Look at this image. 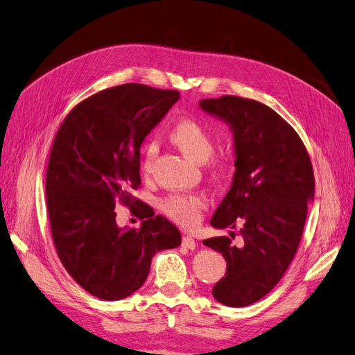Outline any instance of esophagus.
I'll return each mask as SVG.
<instances>
[{
    "mask_svg": "<svg viewBox=\"0 0 355 355\" xmlns=\"http://www.w3.org/2000/svg\"><path fill=\"white\" fill-rule=\"evenodd\" d=\"M182 244H184V247H187V249H191V250H194L197 247L196 240L192 239L191 235H184V237H182Z\"/></svg>",
    "mask_w": 355,
    "mask_h": 355,
    "instance_id": "34e87169",
    "label": "esophagus"
}]
</instances>
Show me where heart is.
Returning a JSON list of instances; mask_svg holds the SVG:
<instances>
[{"label": "heart", "mask_w": 355, "mask_h": 355, "mask_svg": "<svg viewBox=\"0 0 355 355\" xmlns=\"http://www.w3.org/2000/svg\"><path fill=\"white\" fill-rule=\"evenodd\" d=\"M168 141L187 158L196 163H206V173L213 182H222L230 175L231 163L228 158L213 155L214 139L206 127L196 120H180L168 130ZM155 148L148 146L142 158V173L145 178L153 175ZM207 207V198L201 192L189 194H170L161 200L159 209L171 220L191 228L201 219L202 210Z\"/></svg>", "instance_id": "b5f03b06"}]
</instances>
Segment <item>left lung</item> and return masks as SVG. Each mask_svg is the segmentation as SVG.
Segmentation results:
<instances>
[{
  "mask_svg": "<svg viewBox=\"0 0 355 355\" xmlns=\"http://www.w3.org/2000/svg\"><path fill=\"white\" fill-rule=\"evenodd\" d=\"M200 106L231 125L235 146L232 187L210 223L240 225L243 239L240 247L232 244L235 232L202 241L227 261L211 293L227 306H247L270 293L293 261L314 197V170L302 139L270 106L230 94Z\"/></svg>",
  "mask_w": 355,
  "mask_h": 355,
  "instance_id": "obj_1",
  "label": "left lung"
}]
</instances>
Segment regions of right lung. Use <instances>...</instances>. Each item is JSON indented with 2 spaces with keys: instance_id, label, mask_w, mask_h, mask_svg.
Instances as JSON below:
<instances>
[{
  "instance_id": "obj_1",
  "label": "right lung",
  "mask_w": 355,
  "mask_h": 355,
  "mask_svg": "<svg viewBox=\"0 0 355 355\" xmlns=\"http://www.w3.org/2000/svg\"><path fill=\"white\" fill-rule=\"evenodd\" d=\"M179 99L178 90L121 84L80 102L56 133L46 176L51 237L68 274L96 297L130 296L153 256L180 245L175 225L149 216L151 207L132 196L141 187L144 139ZM115 202L150 219L118 229Z\"/></svg>"
}]
</instances>
